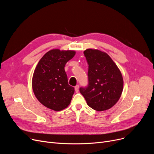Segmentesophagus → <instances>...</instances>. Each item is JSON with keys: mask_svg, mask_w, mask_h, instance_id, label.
<instances>
[{"mask_svg": "<svg viewBox=\"0 0 154 154\" xmlns=\"http://www.w3.org/2000/svg\"><path fill=\"white\" fill-rule=\"evenodd\" d=\"M79 85H77L75 87V92H79Z\"/></svg>", "mask_w": 154, "mask_h": 154, "instance_id": "1", "label": "esophagus"}]
</instances>
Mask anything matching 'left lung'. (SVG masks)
<instances>
[{
    "mask_svg": "<svg viewBox=\"0 0 154 154\" xmlns=\"http://www.w3.org/2000/svg\"><path fill=\"white\" fill-rule=\"evenodd\" d=\"M88 65V85L79 88L88 106L103 111L119 100L123 91L122 75L117 65L105 52L96 49L84 52Z\"/></svg>",
    "mask_w": 154,
    "mask_h": 154,
    "instance_id": "obj_1",
    "label": "left lung"
}]
</instances>
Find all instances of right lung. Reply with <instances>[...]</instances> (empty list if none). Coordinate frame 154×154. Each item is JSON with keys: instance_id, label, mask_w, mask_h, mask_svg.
Listing matches in <instances>:
<instances>
[{"instance_id": "1", "label": "right lung", "mask_w": 154, "mask_h": 154, "mask_svg": "<svg viewBox=\"0 0 154 154\" xmlns=\"http://www.w3.org/2000/svg\"><path fill=\"white\" fill-rule=\"evenodd\" d=\"M75 54L74 51L53 49L38 62L32 77V88L36 98L46 107L59 111L70 104L74 88L69 85L64 67Z\"/></svg>"}]
</instances>
